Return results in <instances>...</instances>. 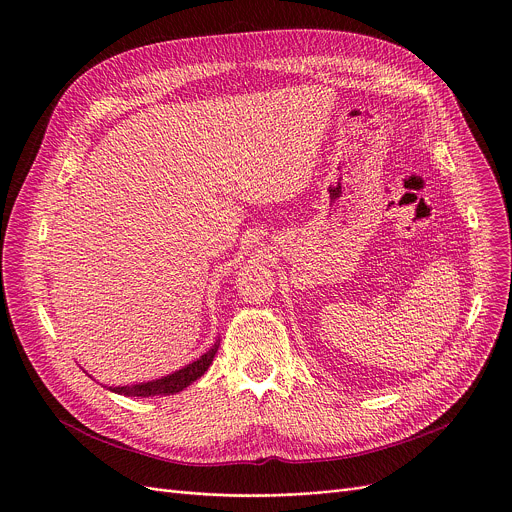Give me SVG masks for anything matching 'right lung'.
<instances>
[{
	"label": "right lung",
	"mask_w": 512,
	"mask_h": 512,
	"mask_svg": "<svg viewBox=\"0 0 512 512\" xmlns=\"http://www.w3.org/2000/svg\"><path fill=\"white\" fill-rule=\"evenodd\" d=\"M219 346H221V339H217V342L211 346V350L205 352L193 364H187L185 368H181L173 374H168V376H162L158 380L140 382V384H134V386H110L108 390L114 392V394H120V396H138V398L170 396V394L183 392L187 386H191L195 380H199L209 370Z\"/></svg>",
	"instance_id": "obj_1"
}]
</instances>
